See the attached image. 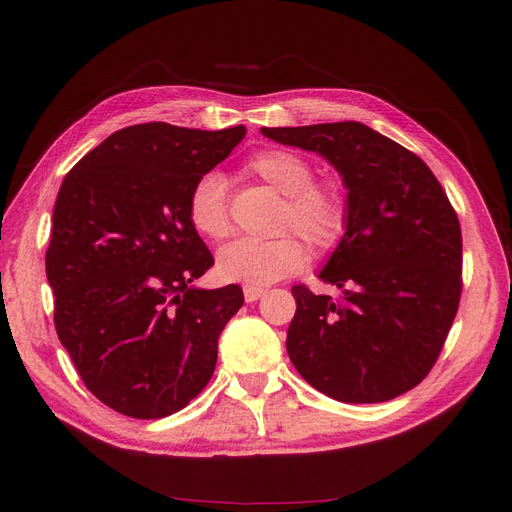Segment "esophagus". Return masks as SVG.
Listing matches in <instances>:
<instances>
[{
	"label": "esophagus",
	"instance_id": "esophagus-1",
	"mask_svg": "<svg viewBox=\"0 0 512 512\" xmlns=\"http://www.w3.org/2000/svg\"><path fill=\"white\" fill-rule=\"evenodd\" d=\"M243 297L247 303H252V301H258L260 297H265V290L256 286H243Z\"/></svg>",
	"mask_w": 512,
	"mask_h": 512
}]
</instances>
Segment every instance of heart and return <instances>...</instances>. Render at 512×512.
I'll return each mask as SVG.
<instances>
[{
	"mask_svg": "<svg viewBox=\"0 0 512 512\" xmlns=\"http://www.w3.org/2000/svg\"><path fill=\"white\" fill-rule=\"evenodd\" d=\"M245 170L286 196L277 218V232H294L324 258L342 245L350 224V200L337 177H314V164L290 149L258 151ZM188 218L200 235L224 241L232 232L226 179L207 170L192 183ZM307 247L292 235L277 239H239L218 254V273L226 282L269 286L303 271Z\"/></svg>",
	"mask_w": 512,
	"mask_h": 512,
	"instance_id": "obj_1",
	"label": "heart"
}]
</instances>
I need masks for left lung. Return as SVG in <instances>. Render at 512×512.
<instances>
[{
	"label": "left lung",
	"mask_w": 512,
	"mask_h": 512,
	"mask_svg": "<svg viewBox=\"0 0 512 512\" xmlns=\"http://www.w3.org/2000/svg\"><path fill=\"white\" fill-rule=\"evenodd\" d=\"M275 143L318 151L344 177L348 232L320 271L342 297L292 286L286 348L299 374L344 404H380L436 365L461 299V228L416 153L359 121L262 128Z\"/></svg>",
	"instance_id": "obj_1"
}]
</instances>
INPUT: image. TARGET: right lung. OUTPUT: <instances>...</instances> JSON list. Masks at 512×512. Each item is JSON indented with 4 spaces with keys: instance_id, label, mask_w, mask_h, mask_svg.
Masks as SVG:
<instances>
[{
    "instance_id": "right-lung-1",
    "label": "right lung",
    "mask_w": 512,
    "mask_h": 512,
    "mask_svg": "<svg viewBox=\"0 0 512 512\" xmlns=\"http://www.w3.org/2000/svg\"><path fill=\"white\" fill-rule=\"evenodd\" d=\"M243 136V126L138 123L61 183L46 250L57 337L87 389L119 414L179 412L213 376L243 290L192 286L213 256L188 218V194Z\"/></svg>"
}]
</instances>
